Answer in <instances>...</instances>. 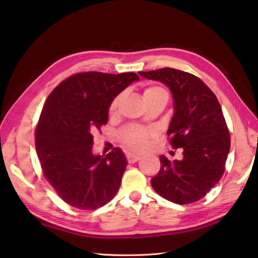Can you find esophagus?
<instances>
[{
    "label": "esophagus",
    "instance_id": "esophagus-1",
    "mask_svg": "<svg viewBox=\"0 0 258 258\" xmlns=\"http://www.w3.org/2000/svg\"><path fill=\"white\" fill-rule=\"evenodd\" d=\"M126 157H127V160H128L129 163H135L136 161H138L140 158H141L139 155L131 154V153H128V154L126 155Z\"/></svg>",
    "mask_w": 258,
    "mask_h": 258
}]
</instances>
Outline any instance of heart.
I'll return each instance as SVG.
<instances>
[{
	"instance_id": "obj_1",
	"label": "heart",
	"mask_w": 258,
	"mask_h": 258,
	"mask_svg": "<svg viewBox=\"0 0 258 258\" xmlns=\"http://www.w3.org/2000/svg\"><path fill=\"white\" fill-rule=\"evenodd\" d=\"M156 97H166L168 98L167 91L160 86H150V87L145 88L143 92L144 100L152 99ZM121 96H117L110 104L108 107V113L110 115H114L117 112V107H118L119 101ZM154 136V132L150 129H144L142 127L138 126H129L120 131L119 137L120 141L126 145L128 148L132 151L141 152L144 151L148 146V141Z\"/></svg>"
}]
</instances>
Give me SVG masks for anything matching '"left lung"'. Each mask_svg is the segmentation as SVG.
<instances>
[{
  "mask_svg": "<svg viewBox=\"0 0 258 258\" xmlns=\"http://www.w3.org/2000/svg\"><path fill=\"white\" fill-rule=\"evenodd\" d=\"M144 79L169 87L174 114L167 135L174 148L183 147V159L170 161L161 155L154 190L177 205L204 198L220 181L230 150V136L216 96L197 76L163 68L139 72Z\"/></svg>",
  "mask_w": 258,
  "mask_h": 258,
  "instance_id": "obj_1",
  "label": "left lung"
}]
</instances>
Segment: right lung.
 <instances>
[{
	"label": "right lung",
	"instance_id": "obj_1",
	"mask_svg": "<svg viewBox=\"0 0 258 258\" xmlns=\"http://www.w3.org/2000/svg\"><path fill=\"white\" fill-rule=\"evenodd\" d=\"M136 73H77L54 88L43 106L35 148L44 175L68 205L95 210L118 191L127 159L118 147L104 157L92 153L93 136L107 123L112 101Z\"/></svg>",
	"mask_w": 258,
	"mask_h": 258
}]
</instances>
